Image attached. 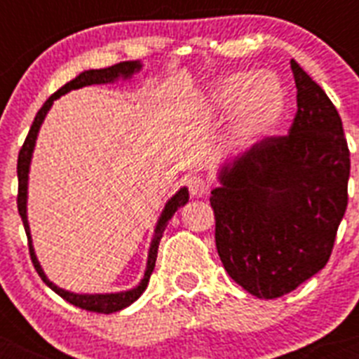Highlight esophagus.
Listing matches in <instances>:
<instances>
[{
	"mask_svg": "<svg viewBox=\"0 0 359 359\" xmlns=\"http://www.w3.org/2000/svg\"><path fill=\"white\" fill-rule=\"evenodd\" d=\"M189 190L194 198H201V196H205L208 192V182L203 180L201 176H192L189 180Z\"/></svg>",
	"mask_w": 359,
	"mask_h": 359,
	"instance_id": "1",
	"label": "esophagus"
}]
</instances>
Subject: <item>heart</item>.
I'll use <instances>...</instances> for the list:
<instances>
[{"label": "heart", "mask_w": 359, "mask_h": 359, "mask_svg": "<svg viewBox=\"0 0 359 359\" xmlns=\"http://www.w3.org/2000/svg\"><path fill=\"white\" fill-rule=\"evenodd\" d=\"M212 104L219 113L233 111V136L248 142L268 135L280 122L286 91L273 73H233L215 84Z\"/></svg>", "instance_id": "obj_1"}]
</instances>
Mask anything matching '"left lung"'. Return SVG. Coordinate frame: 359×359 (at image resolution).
<instances>
[{
    "instance_id": "8db88e82",
    "label": "left lung",
    "mask_w": 359,
    "mask_h": 359,
    "mask_svg": "<svg viewBox=\"0 0 359 359\" xmlns=\"http://www.w3.org/2000/svg\"><path fill=\"white\" fill-rule=\"evenodd\" d=\"M297 115L223 165L212 190L215 246L248 293L278 298L327 264L347 208L351 152L331 98L291 59Z\"/></svg>"
}]
</instances>
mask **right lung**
<instances>
[{
	"mask_svg": "<svg viewBox=\"0 0 359 359\" xmlns=\"http://www.w3.org/2000/svg\"><path fill=\"white\" fill-rule=\"evenodd\" d=\"M142 65L140 61H126L118 62L115 66H109V68L102 69H86V72L79 73L77 77L69 81L68 84H65L61 90H57L52 97L43 104L39 111H37L36 118H34V123H32L30 131H28L27 140H25L23 147L19 151L18 156V210L19 215H21V221L25 224V231H27L28 237V250H30V259L34 262V268L39 273V277L43 278V282L50 290L55 291L59 297H62L66 302L73 304L75 307H81V309L86 311H93V313H102V315H109V313H116V311H122L123 307L131 306L136 298L140 297L145 291L149 284V278H151L152 269H154V264H156V255H158V246H160L161 236H163L165 226L170 221L176 210L180 207H183L187 201H189V190L183 187L172 196V198L167 201L163 212H161L160 219H158V224L154 228V236H152L151 241V248H149L147 255V268H145L144 278L140 280V284L129 291H120V293H106V294H81V293H72V291L61 290L57 287L53 282L48 280V277L44 275L43 268H41L39 261H37L36 252H34V246H32V236H30V226H28V219H27V192H28V170H30V161H32V152H34V147H36L37 140V133H39L41 123H43L44 116L52 107L53 100L61 97V95L68 93L72 90H79V88H84V86L91 84H109V82H115L118 79H131L136 72H140Z\"/></svg>",
	"mask_w": 359,
	"mask_h": 359,
	"instance_id": "right-lung-1",
	"label": "right lung"
}]
</instances>
